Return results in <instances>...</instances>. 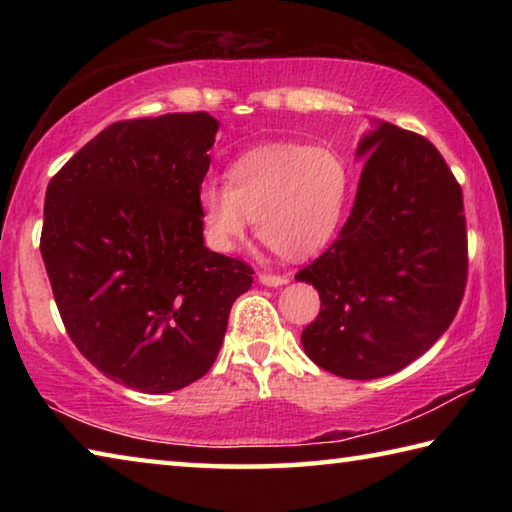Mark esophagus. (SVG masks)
<instances>
[{
    "instance_id": "obj_1",
    "label": "esophagus",
    "mask_w": 512,
    "mask_h": 512,
    "mask_svg": "<svg viewBox=\"0 0 512 512\" xmlns=\"http://www.w3.org/2000/svg\"><path fill=\"white\" fill-rule=\"evenodd\" d=\"M257 280H259V284H264V287H284V284H289V275L259 273Z\"/></svg>"
}]
</instances>
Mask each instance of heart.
<instances>
[{"label": "heart", "mask_w": 512, "mask_h": 512, "mask_svg": "<svg viewBox=\"0 0 512 512\" xmlns=\"http://www.w3.org/2000/svg\"><path fill=\"white\" fill-rule=\"evenodd\" d=\"M350 198V169L339 153L275 142L241 153L225 185L198 189L207 239L230 253L250 219L255 235L289 262H307L332 244Z\"/></svg>", "instance_id": "1"}]
</instances>
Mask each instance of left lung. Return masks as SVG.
I'll use <instances>...</instances> for the list:
<instances>
[{"label":"left lung","mask_w":512,"mask_h":512,"mask_svg":"<svg viewBox=\"0 0 512 512\" xmlns=\"http://www.w3.org/2000/svg\"><path fill=\"white\" fill-rule=\"evenodd\" d=\"M363 171L339 239L296 275L320 314L307 357L345 379H379L427 352L452 323L467 277L463 192L429 140L372 121Z\"/></svg>","instance_id":"left-lung-1"}]
</instances>
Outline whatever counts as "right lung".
Segmentation results:
<instances>
[{"label": "right lung", "mask_w": 512, "mask_h": 512, "mask_svg": "<svg viewBox=\"0 0 512 512\" xmlns=\"http://www.w3.org/2000/svg\"><path fill=\"white\" fill-rule=\"evenodd\" d=\"M219 121H117L47 187L40 253L69 339L108 379L171 393L201 379L253 268L212 253L198 189Z\"/></svg>", "instance_id": "add662e5"}]
</instances>
